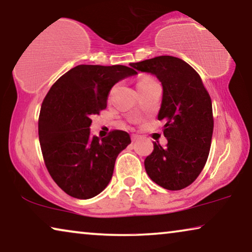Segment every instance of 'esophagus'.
Segmentation results:
<instances>
[{"instance_id": "34e87169", "label": "esophagus", "mask_w": 252, "mask_h": 252, "mask_svg": "<svg viewBox=\"0 0 252 252\" xmlns=\"http://www.w3.org/2000/svg\"><path fill=\"white\" fill-rule=\"evenodd\" d=\"M139 138H140V136H138V134H132V136H131V139H132L133 142L137 141Z\"/></svg>"}]
</instances>
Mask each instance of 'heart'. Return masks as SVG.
Returning a JSON list of instances; mask_svg holds the SVG:
<instances>
[{"instance_id": "obj_1", "label": "heart", "mask_w": 252, "mask_h": 252, "mask_svg": "<svg viewBox=\"0 0 252 252\" xmlns=\"http://www.w3.org/2000/svg\"><path fill=\"white\" fill-rule=\"evenodd\" d=\"M156 82L157 81L154 78L149 77V76H145V77H141L140 79H139L137 82V87H138V89H142V88L149 87V86L156 84Z\"/></svg>"}]
</instances>
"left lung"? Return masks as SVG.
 Here are the masks:
<instances>
[{
    "instance_id": "8db88e82",
    "label": "left lung",
    "mask_w": 252,
    "mask_h": 252,
    "mask_svg": "<svg viewBox=\"0 0 252 252\" xmlns=\"http://www.w3.org/2000/svg\"><path fill=\"white\" fill-rule=\"evenodd\" d=\"M130 65L156 76L163 86L158 120L166 122L167 145L154 142L153 153L145 159L146 172L164 189H185L201 173L209 155L214 129L209 94L196 70L174 56H157Z\"/></svg>"
}]
</instances>
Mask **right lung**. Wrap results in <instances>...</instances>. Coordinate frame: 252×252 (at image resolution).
Instances as JSON below:
<instances>
[{
    "instance_id": "add662e5",
    "label": "right lung",
    "mask_w": 252,
    "mask_h": 252,
    "mask_svg": "<svg viewBox=\"0 0 252 252\" xmlns=\"http://www.w3.org/2000/svg\"><path fill=\"white\" fill-rule=\"evenodd\" d=\"M137 74L126 65L80 64L52 86L40 107L38 136L44 162L56 185L69 196L89 199L107 187L116 157L131 142L129 133L90 136L92 116L107 106L112 87Z\"/></svg>"
}]
</instances>
